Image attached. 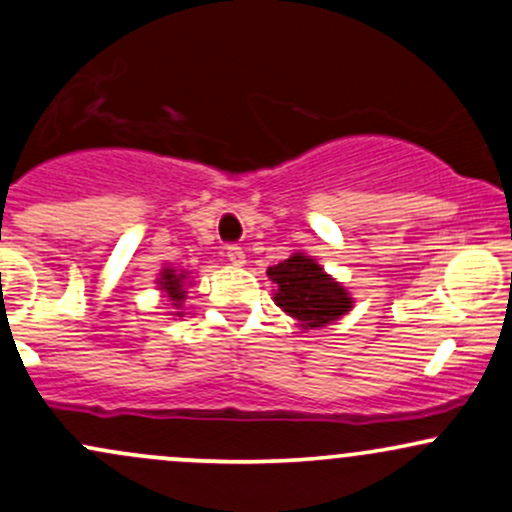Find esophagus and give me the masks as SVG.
Segmentation results:
<instances>
[{
	"label": "esophagus",
	"instance_id": "esophagus-1",
	"mask_svg": "<svg viewBox=\"0 0 512 512\" xmlns=\"http://www.w3.org/2000/svg\"><path fill=\"white\" fill-rule=\"evenodd\" d=\"M225 255H228V260L233 262L235 267L245 265V252H242V247H238V245H228V247H225Z\"/></svg>",
	"mask_w": 512,
	"mask_h": 512
}]
</instances>
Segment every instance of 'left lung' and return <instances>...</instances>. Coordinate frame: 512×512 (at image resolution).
I'll return each instance as SVG.
<instances>
[{"instance_id":"8db88e82","label":"left lung","mask_w":512,"mask_h":512,"mask_svg":"<svg viewBox=\"0 0 512 512\" xmlns=\"http://www.w3.org/2000/svg\"><path fill=\"white\" fill-rule=\"evenodd\" d=\"M267 277L277 284L274 304L297 319L304 331L338 321L353 309L346 287L304 252H294L289 260L270 267Z\"/></svg>"}]
</instances>
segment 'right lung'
Segmentation results:
<instances>
[{"instance_id": "add662e5", "label": "right lung", "mask_w": 512, "mask_h": 512, "mask_svg": "<svg viewBox=\"0 0 512 512\" xmlns=\"http://www.w3.org/2000/svg\"><path fill=\"white\" fill-rule=\"evenodd\" d=\"M159 289L164 292V297L169 299V304L174 306V314L181 316L184 311H179L181 306H184L186 301V287H188V272L184 270H174V267H164V270L159 272V279H157ZM193 284V282H191Z\"/></svg>"}]
</instances>
